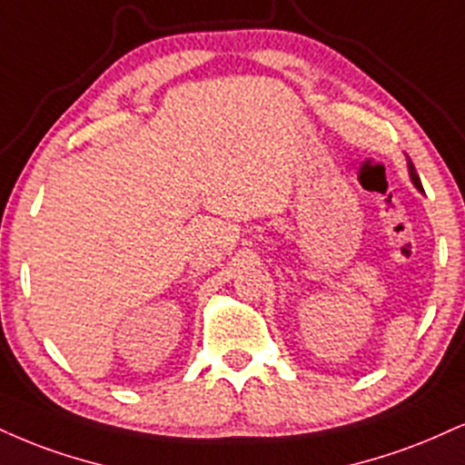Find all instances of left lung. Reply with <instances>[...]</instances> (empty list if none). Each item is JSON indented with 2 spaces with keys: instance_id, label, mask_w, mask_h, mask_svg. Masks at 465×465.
<instances>
[{
  "instance_id": "left-lung-1",
  "label": "left lung",
  "mask_w": 465,
  "mask_h": 465,
  "mask_svg": "<svg viewBox=\"0 0 465 465\" xmlns=\"http://www.w3.org/2000/svg\"><path fill=\"white\" fill-rule=\"evenodd\" d=\"M407 169H410V177H411V183H413V186H416L418 190H420V193H424V190H422V183H420V177H418L416 169H413V164H411L410 155H407Z\"/></svg>"
}]
</instances>
